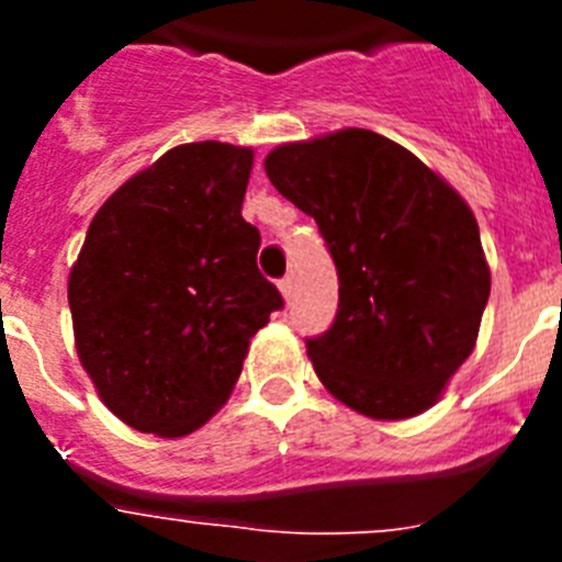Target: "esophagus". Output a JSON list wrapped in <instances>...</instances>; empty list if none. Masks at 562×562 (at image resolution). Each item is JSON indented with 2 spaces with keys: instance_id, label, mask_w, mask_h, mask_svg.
Here are the masks:
<instances>
[{
  "instance_id": "esophagus-1",
  "label": "esophagus",
  "mask_w": 562,
  "mask_h": 562,
  "mask_svg": "<svg viewBox=\"0 0 562 562\" xmlns=\"http://www.w3.org/2000/svg\"><path fill=\"white\" fill-rule=\"evenodd\" d=\"M278 290H281V295H284L286 301H292V295H295V284H292V278L290 276L281 278V281H278Z\"/></svg>"
}]
</instances>
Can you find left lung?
I'll list each match as a JSON object with an SVG mask.
<instances>
[{
	"label": "left lung",
	"mask_w": 562,
	"mask_h": 562,
	"mask_svg": "<svg viewBox=\"0 0 562 562\" xmlns=\"http://www.w3.org/2000/svg\"><path fill=\"white\" fill-rule=\"evenodd\" d=\"M265 171L335 258V324L306 340L326 391L371 419L428 411L473 355L490 297L473 211L369 128L272 148Z\"/></svg>",
	"instance_id": "1"
}]
</instances>
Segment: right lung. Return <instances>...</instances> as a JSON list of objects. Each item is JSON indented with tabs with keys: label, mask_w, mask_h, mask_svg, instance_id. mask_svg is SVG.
Wrapping results in <instances>:
<instances>
[{
	"label": "right lung",
	"mask_w": 562,
	"mask_h": 562,
	"mask_svg": "<svg viewBox=\"0 0 562 562\" xmlns=\"http://www.w3.org/2000/svg\"><path fill=\"white\" fill-rule=\"evenodd\" d=\"M252 148L186 143L123 182L69 272L78 360L128 428H202L241 374L250 337L284 306L241 220Z\"/></svg>",
	"instance_id": "1"
}]
</instances>
